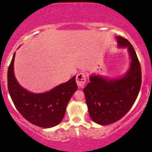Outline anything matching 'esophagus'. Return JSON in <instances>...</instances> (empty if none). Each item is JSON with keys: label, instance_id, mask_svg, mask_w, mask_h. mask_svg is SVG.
Segmentation results:
<instances>
[{"label": "esophagus", "instance_id": "1", "mask_svg": "<svg viewBox=\"0 0 152 152\" xmlns=\"http://www.w3.org/2000/svg\"><path fill=\"white\" fill-rule=\"evenodd\" d=\"M86 81V76L83 73H79L76 76V83L78 88H83Z\"/></svg>", "mask_w": 152, "mask_h": 152}]
</instances>
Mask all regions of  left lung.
<instances>
[{"mask_svg":"<svg viewBox=\"0 0 152 152\" xmlns=\"http://www.w3.org/2000/svg\"><path fill=\"white\" fill-rule=\"evenodd\" d=\"M116 38L119 48H126L129 55L127 72L115 78L90 75V82L83 89L90 117L102 126L114 124L127 114L137 99L142 83L141 66L135 49L126 38Z\"/></svg>","mask_w":152,"mask_h":152,"instance_id":"8db88e82","label":"left lung"}]
</instances>
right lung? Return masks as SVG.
<instances>
[{"label":"right lung","mask_w":152,"mask_h":152,"mask_svg":"<svg viewBox=\"0 0 152 152\" xmlns=\"http://www.w3.org/2000/svg\"><path fill=\"white\" fill-rule=\"evenodd\" d=\"M15 53L7 71V88L15 107L25 119L36 126L50 128L57 126L62 121L67 104L77 90L76 76L49 91L32 93L23 88L15 77Z\"/></svg>","instance_id":"1"}]
</instances>
